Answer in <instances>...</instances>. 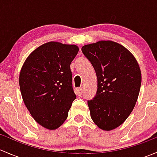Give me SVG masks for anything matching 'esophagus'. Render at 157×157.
I'll use <instances>...</instances> for the list:
<instances>
[{
	"label": "esophagus",
	"instance_id": "1",
	"mask_svg": "<svg viewBox=\"0 0 157 157\" xmlns=\"http://www.w3.org/2000/svg\"><path fill=\"white\" fill-rule=\"evenodd\" d=\"M77 94L79 95V96L82 95V93H83V88H82V87L77 88Z\"/></svg>",
	"mask_w": 157,
	"mask_h": 157
}]
</instances>
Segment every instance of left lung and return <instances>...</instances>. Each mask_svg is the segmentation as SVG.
<instances>
[{
	"mask_svg": "<svg viewBox=\"0 0 157 157\" xmlns=\"http://www.w3.org/2000/svg\"><path fill=\"white\" fill-rule=\"evenodd\" d=\"M81 50L97 77L96 96L87 101L92 120L101 129H115L137 102L141 84L138 63L127 48L112 41L86 45Z\"/></svg>",
	"mask_w": 157,
	"mask_h": 157,
	"instance_id": "left-lung-1",
	"label": "left lung"
}]
</instances>
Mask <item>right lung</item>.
<instances>
[{"mask_svg":"<svg viewBox=\"0 0 157 157\" xmlns=\"http://www.w3.org/2000/svg\"><path fill=\"white\" fill-rule=\"evenodd\" d=\"M77 45L50 42L33 51L20 74V88L33 118L49 130L59 128L68 116L76 99L71 63Z\"/></svg>","mask_w":157,"mask_h":157,"instance_id":"add662e5","label":"right lung"}]
</instances>
